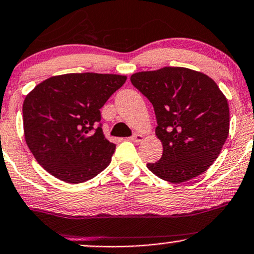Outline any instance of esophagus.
<instances>
[{
  "instance_id": "esophagus-1",
  "label": "esophagus",
  "mask_w": 254,
  "mask_h": 254,
  "mask_svg": "<svg viewBox=\"0 0 254 254\" xmlns=\"http://www.w3.org/2000/svg\"><path fill=\"white\" fill-rule=\"evenodd\" d=\"M129 139L133 141V142H140V141L143 140V135L139 134V133H135L133 136H130Z\"/></svg>"
}]
</instances>
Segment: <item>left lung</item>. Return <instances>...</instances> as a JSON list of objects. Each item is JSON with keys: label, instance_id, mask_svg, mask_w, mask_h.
<instances>
[{"label": "left lung", "instance_id": "8db88e82", "mask_svg": "<svg viewBox=\"0 0 254 254\" xmlns=\"http://www.w3.org/2000/svg\"><path fill=\"white\" fill-rule=\"evenodd\" d=\"M131 84L153 104L160 161L147 168L170 183L186 182L211 166L228 139V99L209 75L187 67L131 74Z\"/></svg>", "mask_w": 254, "mask_h": 254}]
</instances>
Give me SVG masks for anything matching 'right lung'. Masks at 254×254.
<instances>
[{
	"mask_svg": "<svg viewBox=\"0 0 254 254\" xmlns=\"http://www.w3.org/2000/svg\"><path fill=\"white\" fill-rule=\"evenodd\" d=\"M126 79L91 72L54 75L26 95L25 142L49 174L66 183H83L111 163L115 144L98 127L100 108Z\"/></svg>",
	"mask_w": 254,
	"mask_h": 254,
	"instance_id": "add662e5",
	"label": "right lung"
}]
</instances>
